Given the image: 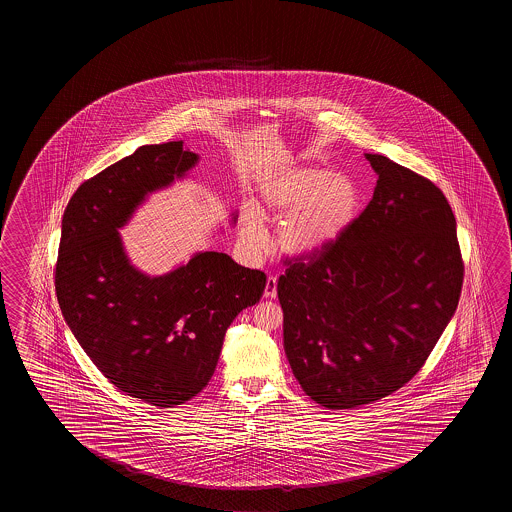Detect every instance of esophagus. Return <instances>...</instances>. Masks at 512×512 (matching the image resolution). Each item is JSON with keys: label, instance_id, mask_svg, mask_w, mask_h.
<instances>
[{"label": "esophagus", "instance_id": "esophagus-1", "mask_svg": "<svg viewBox=\"0 0 512 512\" xmlns=\"http://www.w3.org/2000/svg\"><path fill=\"white\" fill-rule=\"evenodd\" d=\"M264 296H266V298H275V296H277V277L269 275L268 282H266V289H264Z\"/></svg>", "mask_w": 512, "mask_h": 512}]
</instances>
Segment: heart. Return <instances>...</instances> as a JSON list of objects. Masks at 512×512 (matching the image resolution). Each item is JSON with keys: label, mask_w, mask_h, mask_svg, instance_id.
<instances>
[{"label": "heart", "mask_w": 512, "mask_h": 512, "mask_svg": "<svg viewBox=\"0 0 512 512\" xmlns=\"http://www.w3.org/2000/svg\"><path fill=\"white\" fill-rule=\"evenodd\" d=\"M357 209V185L330 169H287L262 187V212L266 218L287 216L278 228V244L294 255L325 250L352 225ZM239 228L244 243L255 250L262 246L264 225L250 205L241 210Z\"/></svg>", "instance_id": "b5f03b06"}]
</instances>
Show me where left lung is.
Instances as JSON below:
<instances>
[{
    "mask_svg": "<svg viewBox=\"0 0 512 512\" xmlns=\"http://www.w3.org/2000/svg\"><path fill=\"white\" fill-rule=\"evenodd\" d=\"M368 207L321 252L285 259L278 278L284 348L314 402L353 409L405 386L461 296L452 207L425 176L377 153Z\"/></svg>",
    "mask_w": 512,
    "mask_h": 512,
    "instance_id": "left-lung-1",
    "label": "left lung"
}]
</instances>
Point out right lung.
<instances>
[{"instance_id": "obj_1", "label": "right lung", "mask_w": 512, "mask_h": 512, "mask_svg": "<svg viewBox=\"0 0 512 512\" xmlns=\"http://www.w3.org/2000/svg\"><path fill=\"white\" fill-rule=\"evenodd\" d=\"M196 162L182 141L150 144L89 178L64 212L55 268L62 316L94 366L119 391L162 409L209 384L227 328L266 287L262 271L227 253H196L162 277L126 257L118 228Z\"/></svg>"}]
</instances>
